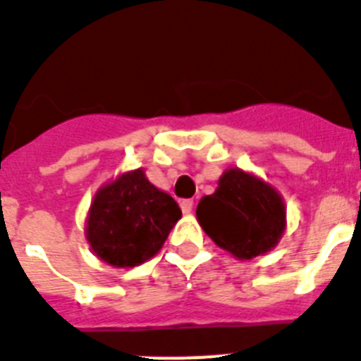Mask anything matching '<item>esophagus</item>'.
Listing matches in <instances>:
<instances>
[{
    "instance_id": "34e87169",
    "label": "esophagus",
    "mask_w": 361,
    "mask_h": 361,
    "mask_svg": "<svg viewBox=\"0 0 361 361\" xmlns=\"http://www.w3.org/2000/svg\"><path fill=\"white\" fill-rule=\"evenodd\" d=\"M181 211L185 214H189L190 211H192V207H195V202L192 200H181Z\"/></svg>"
}]
</instances>
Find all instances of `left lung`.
I'll return each mask as SVG.
<instances>
[{
  "instance_id": "1",
  "label": "left lung",
  "mask_w": 361,
  "mask_h": 361,
  "mask_svg": "<svg viewBox=\"0 0 361 361\" xmlns=\"http://www.w3.org/2000/svg\"><path fill=\"white\" fill-rule=\"evenodd\" d=\"M196 218L211 240L238 260L274 250L286 227L281 195L240 169H227L220 176L213 195L200 200Z\"/></svg>"
}]
</instances>
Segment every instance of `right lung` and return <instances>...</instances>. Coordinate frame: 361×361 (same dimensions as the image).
I'll use <instances>...</instances> for the list:
<instances>
[{
  "instance_id": "1",
  "label": "right lung",
  "mask_w": 361,
  "mask_h": 361,
  "mask_svg": "<svg viewBox=\"0 0 361 361\" xmlns=\"http://www.w3.org/2000/svg\"><path fill=\"white\" fill-rule=\"evenodd\" d=\"M180 218L174 198L137 169L97 190L87 213L86 238L101 260L115 268H134L161 250Z\"/></svg>"
}]
</instances>
